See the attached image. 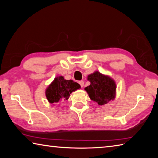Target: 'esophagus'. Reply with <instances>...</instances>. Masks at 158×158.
Instances as JSON below:
<instances>
[{"label": "esophagus", "instance_id": "obj_1", "mask_svg": "<svg viewBox=\"0 0 158 158\" xmlns=\"http://www.w3.org/2000/svg\"><path fill=\"white\" fill-rule=\"evenodd\" d=\"M79 84H80V85H81V87H83V86H84V81H79Z\"/></svg>", "mask_w": 158, "mask_h": 158}]
</instances>
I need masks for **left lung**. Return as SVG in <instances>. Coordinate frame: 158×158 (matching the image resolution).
I'll list each match as a JSON object with an SVG mask.
<instances>
[{
	"mask_svg": "<svg viewBox=\"0 0 158 158\" xmlns=\"http://www.w3.org/2000/svg\"><path fill=\"white\" fill-rule=\"evenodd\" d=\"M87 79L90 84L84 89L90 100L97 102L99 105H105L111 100H114L116 85L111 77L96 71L89 74Z\"/></svg>",
	"mask_w": 158,
	"mask_h": 158,
	"instance_id": "1",
	"label": "left lung"
}]
</instances>
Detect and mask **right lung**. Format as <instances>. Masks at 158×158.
Segmentation results:
<instances>
[{
    "mask_svg": "<svg viewBox=\"0 0 158 158\" xmlns=\"http://www.w3.org/2000/svg\"><path fill=\"white\" fill-rule=\"evenodd\" d=\"M80 85L73 80H66L62 76L56 77L45 91L47 99L51 104L68 100L73 91L80 89Z\"/></svg>",
    "mask_w": 158,
    "mask_h": 158,
    "instance_id": "right-lung-1",
    "label": "right lung"
}]
</instances>
